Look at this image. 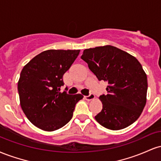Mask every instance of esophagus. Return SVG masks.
Segmentation results:
<instances>
[{
  "label": "esophagus",
  "mask_w": 161,
  "mask_h": 161,
  "mask_svg": "<svg viewBox=\"0 0 161 161\" xmlns=\"http://www.w3.org/2000/svg\"><path fill=\"white\" fill-rule=\"evenodd\" d=\"M95 95H94V94H92V93H90L88 95L85 96V98H86V100H88V101H91V100L95 99Z\"/></svg>",
  "instance_id": "obj_1"
}]
</instances>
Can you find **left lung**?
I'll use <instances>...</instances> for the list:
<instances>
[{"instance_id": "left-lung-1", "label": "left lung", "mask_w": 161, "mask_h": 161, "mask_svg": "<svg viewBox=\"0 0 161 161\" xmlns=\"http://www.w3.org/2000/svg\"><path fill=\"white\" fill-rule=\"evenodd\" d=\"M81 58L99 81L108 82L101 111L95 116L102 126L119 130L137 120L146 104L147 79L138 60L111 45L86 49Z\"/></svg>"}]
</instances>
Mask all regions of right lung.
<instances>
[{
  "label": "right lung",
  "mask_w": 161,
  "mask_h": 161,
  "mask_svg": "<svg viewBox=\"0 0 161 161\" xmlns=\"http://www.w3.org/2000/svg\"><path fill=\"white\" fill-rule=\"evenodd\" d=\"M79 50H47L36 55L23 67L18 82L20 105L29 120L42 130L61 128L73 117L81 94L60 92L63 75Z\"/></svg>",
  "instance_id": "obj_1"
}]
</instances>
